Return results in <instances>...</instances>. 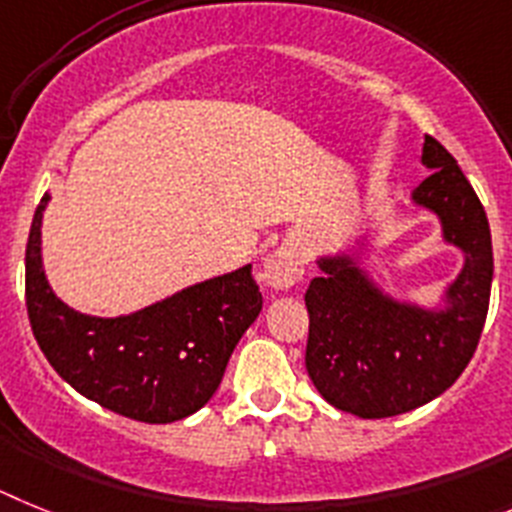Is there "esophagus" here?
I'll return each mask as SVG.
<instances>
[{"label": "esophagus", "instance_id": "34e87169", "mask_svg": "<svg viewBox=\"0 0 512 512\" xmlns=\"http://www.w3.org/2000/svg\"><path fill=\"white\" fill-rule=\"evenodd\" d=\"M262 275H265V281H268L270 288H275V291H286V288L296 286V283L301 281V275H304V262H301L299 252L293 250V247H278V250L265 260V265H262Z\"/></svg>", "mask_w": 512, "mask_h": 512}]
</instances>
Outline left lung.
<instances>
[{
	"label": "left lung",
	"mask_w": 512,
	"mask_h": 512,
	"mask_svg": "<svg viewBox=\"0 0 512 512\" xmlns=\"http://www.w3.org/2000/svg\"><path fill=\"white\" fill-rule=\"evenodd\" d=\"M422 164L433 172L412 201L433 211L443 239L464 252L446 309L389 299L350 255L322 257V275L304 296L309 379L332 407L363 420L402 415L443 394L469 366L490 309L487 213L456 159L433 136H425Z\"/></svg>",
	"instance_id": "1"
}]
</instances>
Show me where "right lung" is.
I'll list each match as a JSON object with an SVG mask.
<instances>
[{
    "mask_svg": "<svg viewBox=\"0 0 512 512\" xmlns=\"http://www.w3.org/2000/svg\"><path fill=\"white\" fill-rule=\"evenodd\" d=\"M35 208L25 247V306L56 373L92 402L139 422H175L213 397L226 363L262 309L252 265L195 283L128 317L74 311L51 291Z\"/></svg>",
    "mask_w": 512,
    "mask_h": 512,
    "instance_id": "right-lung-1",
    "label": "right lung"
}]
</instances>
